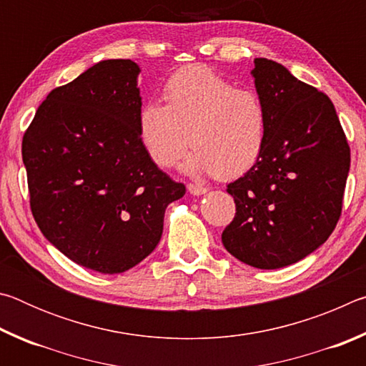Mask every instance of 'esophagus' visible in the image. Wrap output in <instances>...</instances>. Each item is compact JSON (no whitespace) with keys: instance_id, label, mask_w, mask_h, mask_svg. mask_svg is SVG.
<instances>
[{"instance_id":"1","label":"esophagus","mask_w":366,"mask_h":366,"mask_svg":"<svg viewBox=\"0 0 366 366\" xmlns=\"http://www.w3.org/2000/svg\"><path fill=\"white\" fill-rule=\"evenodd\" d=\"M187 190L190 192L192 195H203V194H207V192H208L205 185H198V184H189Z\"/></svg>"}]
</instances>
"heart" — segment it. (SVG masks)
<instances>
[{
    "label": "heart",
    "mask_w": 366,
    "mask_h": 366,
    "mask_svg": "<svg viewBox=\"0 0 366 366\" xmlns=\"http://www.w3.org/2000/svg\"><path fill=\"white\" fill-rule=\"evenodd\" d=\"M164 104L139 111V137L154 164L169 168L190 145L184 168L237 177L257 164L268 139V111L257 92L237 89L205 66L176 71L163 86Z\"/></svg>",
    "instance_id": "1"
}]
</instances>
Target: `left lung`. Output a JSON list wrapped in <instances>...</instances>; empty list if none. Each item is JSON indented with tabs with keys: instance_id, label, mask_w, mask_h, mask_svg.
Returning a JSON list of instances; mask_svg holds the SVG:
<instances>
[{
	"instance_id": "left-lung-1",
	"label": "left lung",
	"mask_w": 366,
	"mask_h": 366,
	"mask_svg": "<svg viewBox=\"0 0 366 366\" xmlns=\"http://www.w3.org/2000/svg\"><path fill=\"white\" fill-rule=\"evenodd\" d=\"M252 76L268 111L262 158L227 185L235 216L222 231L226 250L259 269L297 263L336 227L350 148L332 102L286 67L257 58Z\"/></svg>"
}]
</instances>
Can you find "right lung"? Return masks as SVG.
I'll return each instance as SVG.
<instances>
[{
	"instance_id": "right-lung-1",
	"label": "right lung",
	"mask_w": 366,
	"mask_h": 366,
	"mask_svg": "<svg viewBox=\"0 0 366 366\" xmlns=\"http://www.w3.org/2000/svg\"><path fill=\"white\" fill-rule=\"evenodd\" d=\"M139 72L131 59L100 61L49 92L22 139L40 231L74 263L103 274L150 255L166 207L185 194L140 144Z\"/></svg>"
}]
</instances>
